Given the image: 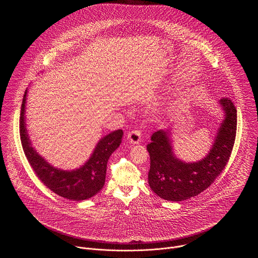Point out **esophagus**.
I'll use <instances>...</instances> for the list:
<instances>
[{"label": "esophagus", "instance_id": "1", "mask_svg": "<svg viewBox=\"0 0 258 258\" xmlns=\"http://www.w3.org/2000/svg\"><path fill=\"white\" fill-rule=\"evenodd\" d=\"M127 139L132 144H137L141 141V133L139 130H133L128 133Z\"/></svg>", "mask_w": 258, "mask_h": 258}]
</instances>
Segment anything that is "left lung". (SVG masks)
I'll return each mask as SVG.
<instances>
[{
	"instance_id": "1",
	"label": "left lung",
	"mask_w": 258,
	"mask_h": 258,
	"mask_svg": "<svg viewBox=\"0 0 258 258\" xmlns=\"http://www.w3.org/2000/svg\"><path fill=\"white\" fill-rule=\"evenodd\" d=\"M225 113L219 134L208 156L198 162L184 163L172 152L167 132L154 133L147 145L150 154L148 182L155 194L169 201H183L197 197L221 175L233 150L237 131V109L232 100H220Z\"/></svg>"
}]
</instances>
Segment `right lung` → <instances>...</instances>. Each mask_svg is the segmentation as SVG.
<instances>
[{
  "instance_id": "right-lung-1",
  "label": "right lung",
  "mask_w": 258,
  "mask_h": 258,
  "mask_svg": "<svg viewBox=\"0 0 258 258\" xmlns=\"http://www.w3.org/2000/svg\"><path fill=\"white\" fill-rule=\"evenodd\" d=\"M27 90L21 105L19 133L25 156L37 178L56 195L70 200L80 201L94 197L105 182L106 166L111 154L122 142L123 131L118 130L104 136L97 145L94 154L77 170L62 171L48 164L31 146L25 126V102Z\"/></svg>"
}]
</instances>
